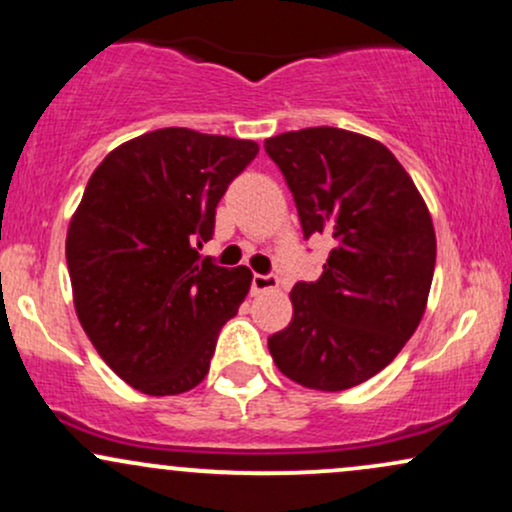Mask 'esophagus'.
Returning <instances> with one entry per match:
<instances>
[{
	"label": "esophagus",
	"mask_w": 512,
	"mask_h": 512,
	"mask_svg": "<svg viewBox=\"0 0 512 512\" xmlns=\"http://www.w3.org/2000/svg\"><path fill=\"white\" fill-rule=\"evenodd\" d=\"M279 286V276L276 274H252V293L274 291Z\"/></svg>",
	"instance_id": "1"
}]
</instances>
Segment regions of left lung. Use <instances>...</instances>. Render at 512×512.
I'll use <instances>...</instances> for the list:
<instances>
[{
	"mask_svg": "<svg viewBox=\"0 0 512 512\" xmlns=\"http://www.w3.org/2000/svg\"><path fill=\"white\" fill-rule=\"evenodd\" d=\"M264 151L284 173L303 236L332 240L320 279L293 286V317L269 337V354L293 383L349 390L380 373L424 317L431 214L392 151L363 134L308 127L267 139Z\"/></svg>",
	"mask_w": 512,
	"mask_h": 512,
	"instance_id": "left-lung-1",
	"label": "left lung"
}]
</instances>
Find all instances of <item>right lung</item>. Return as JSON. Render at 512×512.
Masks as SVG:
<instances>
[{
    "label": "right lung",
    "instance_id": "1",
    "mask_svg": "<svg viewBox=\"0 0 512 512\" xmlns=\"http://www.w3.org/2000/svg\"><path fill=\"white\" fill-rule=\"evenodd\" d=\"M257 151L248 139L187 127L146 132L103 158L69 221L81 327L144 395L202 383L221 327L248 296V267H219L197 250L214 236L223 192Z\"/></svg>",
    "mask_w": 512,
    "mask_h": 512
}]
</instances>
